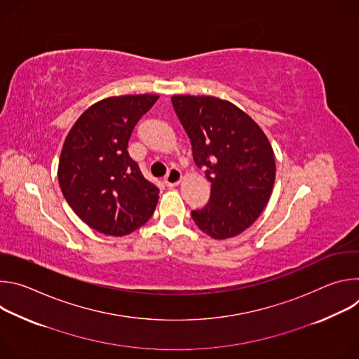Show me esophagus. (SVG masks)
I'll return each instance as SVG.
<instances>
[{
	"label": "esophagus",
	"mask_w": 359,
	"mask_h": 359,
	"mask_svg": "<svg viewBox=\"0 0 359 359\" xmlns=\"http://www.w3.org/2000/svg\"><path fill=\"white\" fill-rule=\"evenodd\" d=\"M182 180V172L177 168H170L168 175L165 176V184L168 187H175L180 183Z\"/></svg>",
	"instance_id": "esophagus-1"
}]
</instances>
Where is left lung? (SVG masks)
<instances>
[{
  "label": "left lung",
  "mask_w": 359,
  "mask_h": 359,
  "mask_svg": "<svg viewBox=\"0 0 359 359\" xmlns=\"http://www.w3.org/2000/svg\"><path fill=\"white\" fill-rule=\"evenodd\" d=\"M198 168L212 183L209 203L193 210L196 226L216 240L243 233L259 219L273 191V147L245 112L215 96H172Z\"/></svg>",
  "instance_id": "8db88e82"
}]
</instances>
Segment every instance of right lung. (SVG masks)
<instances>
[{"instance_id":"right-lung-1","label":"right lung","mask_w":359,"mask_h":359,"mask_svg":"<svg viewBox=\"0 0 359 359\" xmlns=\"http://www.w3.org/2000/svg\"><path fill=\"white\" fill-rule=\"evenodd\" d=\"M158 95H123L99 100L69 130L60 158L58 180L76 216L107 236H126L156 209L159 189L129 156L128 143Z\"/></svg>"}]
</instances>
